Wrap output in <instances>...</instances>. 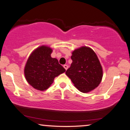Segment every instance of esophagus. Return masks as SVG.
<instances>
[{
	"mask_svg": "<svg viewBox=\"0 0 130 130\" xmlns=\"http://www.w3.org/2000/svg\"><path fill=\"white\" fill-rule=\"evenodd\" d=\"M63 67H64V69H66V70H67V69H68V66L66 65V64L64 65V66H63Z\"/></svg>",
	"mask_w": 130,
	"mask_h": 130,
	"instance_id": "obj_1",
	"label": "esophagus"
}]
</instances>
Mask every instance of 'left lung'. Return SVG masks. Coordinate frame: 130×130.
Here are the masks:
<instances>
[{
    "label": "left lung",
    "mask_w": 130,
    "mask_h": 130,
    "mask_svg": "<svg viewBox=\"0 0 130 130\" xmlns=\"http://www.w3.org/2000/svg\"><path fill=\"white\" fill-rule=\"evenodd\" d=\"M72 63L66 74L80 92L94 90L102 81L103 70L98 57L87 46L75 50L71 57Z\"/></svg>",
    "instance_id": "1"
}]
</instances>
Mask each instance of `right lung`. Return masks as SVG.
I'll use <instances>...</instances> for the list:
<instances>
[{
    "label": "right lung",
    "instance_id": "right-lung-1",
    "mask_svg": "<svg viewBox=\"0 0 130 130\" xmlns=\"http://www.w3.org/2000/svg\"><path fill=\"white\" fill-rule=\"evenodd\" d=\"M52 51V49L46 46L38 48L30 55L25 66L27 81L38 90L48 89L55 77L66 71L57 59L51 57Z\"/></svg>",
    "mask_w": 130,
    "mask_h": 130
}]
</instances>
